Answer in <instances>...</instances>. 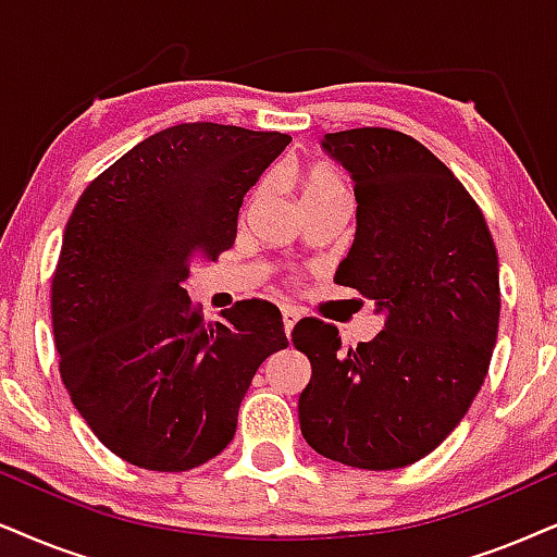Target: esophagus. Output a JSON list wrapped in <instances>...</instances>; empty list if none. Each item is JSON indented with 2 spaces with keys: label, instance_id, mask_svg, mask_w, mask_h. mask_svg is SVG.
<instances>
[{
  "label": "esophagus",
  "instance_id": "esophagus-1",
  "mask_svg": "<svg viewBox=\"0 0 557 557\" xmlns=\"http://www.w3.org/2000/svg\"><path fill=\"white\" fill-rule=\"evenodd\" d=\"M298 319H300V311H298V308H293V306H283L285 334H290V331L295 329V323H298Z\"/></svg>",
  "mask_w": 557,
  "mask_h": 557
}]
</instances>
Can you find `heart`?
I'll return each mask as SVG.
<instances>
[{
	"label": "heart",
	"mask_w": 557,
	"mask_h": 557,
	"mask_svg": "<svg viewBox=\"0 0 557 557\" xmlns=\"http://www.w3.org/2000/svg\"><path fill=\"white\" fill-rule=\"evenodd\" d=\"M339 187H344L339 174L329 172V169H313V172L306 177V182H302V197L313 195V193H323V189H339ZM262 193H264V185H257L255 189H251L249 202H255Z\"/></svg>",
	"instance_id": "1"
}]
</instances>
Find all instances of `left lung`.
Listing matches in <instances>:
<instances>
[{
  "mask_svg": "<svg viewBox=\"0 0 557 557\" xmlns=\"http://www.w3.org/2000/svg\"><path fill=\"white\" fill-rule=\"evenodd\" d=\"M355 180L357 231L336 285L385 313L383 331L342 351L339 329L302 319L311 360L300 432L315 453L362 470L406 468L460 424L496 347L498 255L460 180L417 138L391 128L323 136Z\"/></svg>",
  "mask_w": 557,
  "mask_h": 557,
  "instance_id": "8db88e82",
  "label": "left lung"
}]
</instances>
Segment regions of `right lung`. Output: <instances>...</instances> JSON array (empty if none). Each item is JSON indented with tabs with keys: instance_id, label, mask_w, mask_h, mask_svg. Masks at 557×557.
<instances>
[{
	"instance_id": "right-lung-1",
	"label": "right lung",
	"mask_w": 557,
	"mask_h": 557,
	"mask_svg": "<svg viewBox=\"0 0 557 557\" xmlns=\"http://www.w3.org/2000/svg\"><path fill=\"white\" fill-rule=\"evenodd\" d=\"M290 136L182 123L140 140L76 202L51 283L59 372L82 419L131 466L182 473L228 447L283 315L238 300L202 321L182 283L234 246L238 208Z\"/></svg>"
}]
</instances>
